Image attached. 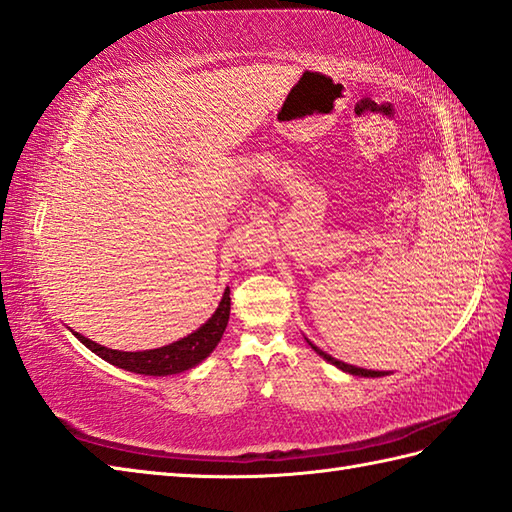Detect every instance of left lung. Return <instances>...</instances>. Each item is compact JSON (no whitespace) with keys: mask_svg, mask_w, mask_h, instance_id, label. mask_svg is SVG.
I'll return each mask as SVG.
<instances>
[{"mask_svg":"<svg viewBox=\"0 0 512 512\" xmlns=\"http://www.w3.org/2000/svg\"><path fill=\"white\" fill-rule=\"evenodd\" d=\"M312 345V343H310ZM312 350L317 352L319 356H323L325 361L328 363H332V365H336L339 369H343V372H350V374H354V376H367V378H376V376H383V372H374V369H363V367H354V365H347V363H341V361H336V358H332L330 354H325V352H321L319 347H314L312 345Z\"/></svg>","mask_w":512,"mask_h":512,"instance_id":"8db88e82","label":"left lung"}]
</instances>
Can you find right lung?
<instances>
[{"label":"right lung","instance_id":"add662e5","mask_svg":"<svg viewBox=\"0 0 512 512\" xmlns=\"http://www.w3.org/2000/svg\"><path fill=\"white\" fill-rule=\"evenodd\" d=\"M231 290H224V297L220 301V308L215 310L213 317L206 321L200 330H195L193 334L184 336V339L158 347V350H145V352H118L110 350V347H103L99 343H94L85 336L76 334L85 347H90L94 354H99L103 361L112 363L121 369H127V372H136V374H145V376H169V374H180L184 369H191L198 363H202L206 356H209L215 345L220 343L222 334L226 330L228 323V314H231Z\"/></svg>","mask_w":512,"mask_h":512}]
</instances>
